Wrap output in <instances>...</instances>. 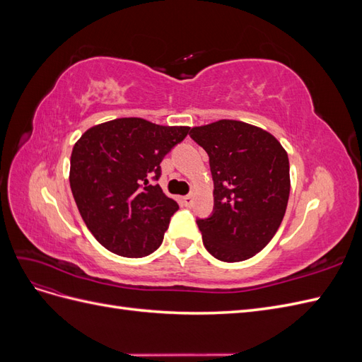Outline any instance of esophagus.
Returning a JSON list of instances; mask_svg holds the SVG:
<instances>
[{
	"instance_id": "esophagus-1",
	"label": "esophagus",
	"mask_w": 362,
	"mask_h": 362,
	"mask_svg": "<svg viewBox=\"0 0 362 362\" xmlns=\"http://www.w3.org/2000/svg\"><path fill=\"white\" fill-rule=\"evenodd\" d=\"M182 204H184L185 206H192V204H193V194L184 196V198H182Z\"/></svg>"
}]
</instances>
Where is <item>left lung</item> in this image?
Instances as JSON below:
<instances>
[{
	"label": "left lung",
	"instance_id": "8db88e82",
	"mask_svg": "<svg viewBox=\"0 0 362 362\" xmlns=\"http://www.w3.org/2000/svg\"><path fill=\"white\" fill-rule=\"evenodd\" d=\"M210 157L214 208L198 218L204 246L225 262L245 261L276 234L290 196L286 149L267 131L222 119L190 129Z\"/></svg>",
	"mask_w": 362,
	"mask_h": 362
}]
</instances>
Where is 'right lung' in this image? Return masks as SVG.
Returning a JSON list of instances; mask_svg holds the SVG:
<instances>
[{"label":"right lung","instance_id":"obj_1","mask_svg":"<svg viewBox=\"0 0 362 362\" xmlns=\"http://www.w3.org/2000/svg\"><path fill=\"white\" fill-rule=\"evenodd\" d=\"M189 131L120 117L89 128L74 145L71 190L86 226L105 249L128 258L158 249L180 206L154 182L164 156Z\"/></svg>","mask_w":362,"mask_h":362}]
</instances>
